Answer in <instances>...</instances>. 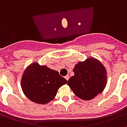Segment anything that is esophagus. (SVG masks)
Returning <instances> with one entry per match:
<instances>
[{
  "mask_svg": "<svg viewBox=\"0 0 127 127\" xmlns=\"http://www.w3.org/2000/svg\"><path fill=\"white\" fill-rule=\"evenodd\" d=\"M65 79H66L67 81L69 80V75H66V76H65Z\"/></svg>",
  "mask_w": 127,
  "mask_h": 127,
  "instance_id": "34e87169",
  "label": "esophagus"
}]
</instances>
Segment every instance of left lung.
Instances as JSON below:
<instances>
[{
    "instance_id": "1",
    "label": "left lung",
    "mask_w": 127,
    "mask_h": 127,
    "mask_svg": "<svg viewBox=\"0 0 127 127\" xmlns=\"http://www.w3.org/2000/svg\"><path fill=\"white\" fill-rule=\"evenodd\" d=\"M74 75L69 80L75 95L83 100H91L101 93L107 84V72L101 62L94 58H87L75 64Z\"/></svg>"
}]
</instances>
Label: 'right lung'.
Here are the masks:
<instances>
[{
    "mask_svg": "<svg viewBox=\"0 0 127 127\" xmlns=\"http://www.w3.org/2000/svg\"><path fill=\"white\" fill-rule=\"evenodd\" d=\"M67 82L59 73L37 63L30 64L24 72L21 86L24 94L31 101L47 104L52 101L59 88Z\"/></svg>",
    "mask_w": 127,
    "mask_h": 127,
    "instance_id": "1",
    "label": "right lung"
}]
</instances>
